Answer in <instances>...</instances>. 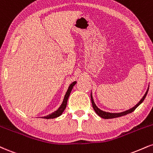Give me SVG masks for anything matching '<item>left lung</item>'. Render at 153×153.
Masks as SVG:
<instances>
[{"label": "left lung", "instance_id": "8db88e82", "mask_svg": "<svg viewBox=\"0 0 153 153\" xmlns=\"http://www.w3.org/2000/svg\"><path fill=\"white\" fill-rule=\"evenodd\" d=\"M148 89H149V88H148ZM148 91H147L146 93H145V94L144 96H143V97L141 99L140 101L136 105L135 107H133V108H131V109H130V110H126V111L123 112V113H107V112L102 111V110H100L96 106V105L95 104L94 100H93V96H92V93H91V98L92 105H93V109H94V110L95 111V113H96L97 115H99V116L102 117V118L110 119V118H115V117H118L123 116V115H127V114H129L130 113H132V112H133L134 110H135L136 108H137V107H138L140 105L142 102H143V100H145V97H146L147 94H148Z\"/></svg>", "mask_w": 153, "mask_h": 153}]
</instances>
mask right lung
Returning <instances> with one entry per match:
<instances>
[{"instance_id":"obj_1","label":"right lung","mask_w":153,"mask_h":153,"mask_svg":"<svg viewBox=\"0 0 153 153\" xmlns=\"http://www.w3.org/2000/svg\"><path fill=\"white\" fill-rule=\"evenodd\" d=\"M75 83H76V81L72 82V83H71V85H70L68 89V91L66 92L65 97H64L63 101H62V103L61 104V105H60V108H59L58 109L56 110V111H55L54 113L50 114V115H47V116L43 117V118H45V119H53V118H56V117H58L60 116V115H61V114H62V113H63V111H64V110H65V108H66V105H67L68 99L69 95H70V94H71L72 89H73V86L75 85Z\"/></svg>"}]
</instances>
